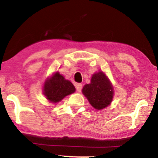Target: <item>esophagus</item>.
I'll return each mask as SVG.
<instances>
[{"mask_svg": "<svg viewBox=\"0 0 158 158\" xmlns=\"http://www.w3.org/2000/svg\"><path fill=\"white\" fill-rule=\"evenodd\" d=\"M82 87H83V85L81 84H76V89H77V91L78 92V93H81V89H82Z\"/></svg>", "mask_w": 158, "mask_h": 158, "instance_id": "obj_1", "label": "esophagus"}]
</instances>
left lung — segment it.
Instances as JSON below:
<instances>
[{"label":"left lung","instance_id":"obj_1","mask_svg":"<svg viewBox=\"0 0 158 158\" xmlns=\"http://www.w3.org/2000/svg\"><path fill=\"white\" fill-rule=\"evenodd\" d=\"M82 92L90 104L96 110L105 108L112 102L113 86L105 74L102 72L93 74L91 83L85 85Z\"/></svg>","mask_w":158,"mask_h":158}]
</instances>
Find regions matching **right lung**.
Here are the masks:
<instances>
[{"instance_id": "add662e5", "label": "right lung", "mask_w": 158, "mask_h": 158, "mask_svg": "<svg viewBox=\"0 0 158 158\" xmlns=\"http://www.w3.org/2000/svg\"><path fill=\"white\" fill-rule=\"evenodd\" d=\"M74 91V85L69 81L65 80L59 72H56L50 79L47 80L44 85V94L53 103L59 102Z\"/></svg>"}]
</instances>
